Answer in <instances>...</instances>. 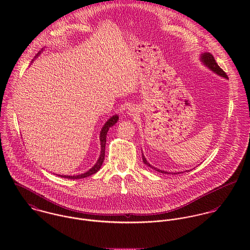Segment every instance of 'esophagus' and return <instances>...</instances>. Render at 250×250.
<instances>
[{
  "mask_svg": "<svg viewBox=\"0 0 250 250\" xmlns=\"http://www.w3.org/2000/svg\"><path fill=\"white\" fill-rule=\"evenodd\" d=\"M138 107H134V106H132V107H129L128 108V111H127V113L129 114V115H132V116H134V115H137L138 114Z\"/></svg>",
  "mask_w": 250,
  "mask_h": 250,
  "instance_id": "34e87169",
  "label": "esophagus"
}]
</instances>
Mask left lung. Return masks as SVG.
I'll return each mask as SVG.
<instances>
[{
	"mask_svg": "<svg viewBox=\"0 0 250 250\" xmlns=\"http://www.w3.org/2000/svg\"><path fill=\"white\" fill-rule=\"evenodd\" d=\"M200 62H201V63H202L204 66H206V67H207L208 69H210L211 71L214 72V74H216V75H218L219 77H222V78H224V79H228V77H227V75L225 74V72L223 71V70L218 66V64L215 62V60H214L213 55H211L210 53H208V52H203V53H201V54H200ZM143 163H144L147 167H149L150 168H152V169H154V170H156V171H159V172H161V173L169 174V172L165 171V170H161V169H159V168L153 167L152 165H150V164L147 162L146 158L144 157L143 153ZM186 171H188V170H186ZM179 173H181V172H178V174ZM174 174H177V173H174Z\"/></svg>",
	"mask_w": 250,
	"mask_h": 250,
	"instance_id": "1",
	"label": "left lung"
}]
</instances>
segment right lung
<instances>
[{
    "label": "right lung",
    "instance_id": "right-lung-1",
    "mask_svg": "<svg viewBox=\"0 0 250 250\" xmlns=\"http://www.w3.org/2000/svg\"><path fill=\"white\" fill-rule=\"evenodd\" d=\"M43 50H44V49H43ZM43 50H42L41 52H43ZM41 52H39V53L36 55V57L35 59H36V58L41 54ZM35 59L33 60V62L35 61ZM118 119H119V116H118L117 114L112 115V116H110V117L107 119V121H106V123L103 125V127H102V129H101V131H100V137H99V138H100V145H101L100 156H99V158H98L96 164H95L90 169H88L86 172L82 173V174H79V175H61V174L59 175V174H58V176L65 179H83L85 178V177H88V176H90V175L96 173V172L101 168V167H102V165H103V162H104V159H105V146H106V138H107V131H108V129H109L110 127H112L115 123H117Z\"/></svg>",
    "mask_w": 250,
    "mask_h": 250
}]
</instances>
